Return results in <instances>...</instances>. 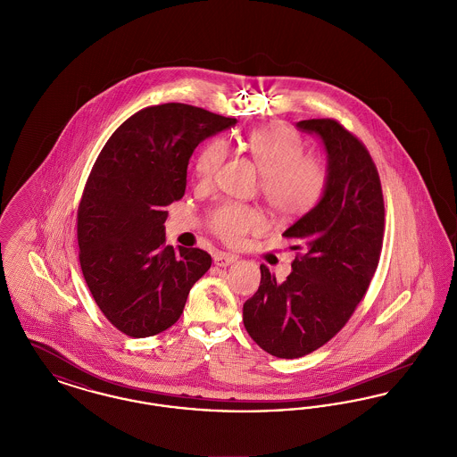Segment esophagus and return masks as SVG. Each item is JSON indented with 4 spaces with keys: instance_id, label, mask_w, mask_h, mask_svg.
<instances>
[{
    "instance_id": "esophagus-1",
    "label": "esophagus",
    "mask_w": 457,
    "mask_h": 457,
    "mask_svg": "<svg viewBox=\"0 0 457 457\" xmlns=\"http://www.w3.org/2000/svg\"><path fill=\"white\" fill-rule=\"evenodd\" d=\"M237 261H238L237 255L226 253V252H218V253L214 255V263L219 265V267H228V265H231V263H235Z\"/></svg>"
}]
</instances>
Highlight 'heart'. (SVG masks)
I'll use <instances>...</instances> for the list:
<instances>
[{
    "mask_svg": "<svg viewBox=\"0 0 457 457\" xmlns=\"http://www.w3.org/2000/svg\"><path fill=\"white\" fill-rule=\"evenodd\" d=\"M243 144L262 173V194L274 212L296 218L319 204L326 192L328 168L320 155L303 154V140L295 131L284 125H269L248 131ZM226 155L228 142L211 140L196 155L198 181L211 183ZM209 226L219 238L239 243L250 233H262L267 220L255 207L222 202L209 212Z\"/></svg>",
    "mask_w": 457,
    "mask_h": 457,
    "instance_id": "heart-1",
    "label": "heart"
}]
</instances>
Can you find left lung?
<instances>
[{"label": "left lung", "mask_w": 457, "mask_h": 457, "mask_svg": "<svg viewBox=\"0 0 457 457\" xmlns=\"http://www.w3.org/2000/svg\"><path fill=\"white\" fill-rule=\"evenodd\" d=\"M326 151L319 204L283 233L298 255L278 281L261 265L259 291L243 304L250 337L272 356L300 358L324 346L353 315L377 270L384 239L380 178L365 145L336 120H303Z\"/></svg>", "instance_id": "8db88e82"}]
</instances>
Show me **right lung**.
<instances>
[{
  "label": "right lung",
  "mask_w": 457,
  "mask_h": 457,
  "mask_svg": "<svg viewBox=\"0 0 457 457\" xmlns=\"http://www.w3.org/2000/svg\"><path fill=\"white\" fill-rule=\"evenodd\" d=\"M235 118L168 103L142 109L109 137L79 205L80 267L109 322L130 337L173 326L211 269L200 248L166 245V207L185 195L196 145Z\"/></svg>",
  "instance_id": "add662e5"
}]
</instances>
